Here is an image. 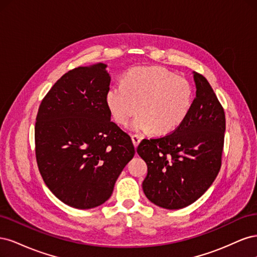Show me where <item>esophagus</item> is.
Wrapping results in <instances>:
<instances>
[{"mask_svg": "<svg viewBox=\"0 0 257 257\" xmlns=\"http://www.w3.org/2000/svg\"><path fill=\"white\" fill-rule=\"evenodd\" d=\"M132 141H133L134 146L137 147L139 145V143H141V141H142V137L139 136V135H137V134H134V135H132Z\"/></svg>", "mask_w": 257, "mask_h": 257, "instance_id": "34e87169", "label": "esophagus"}]
</instances>
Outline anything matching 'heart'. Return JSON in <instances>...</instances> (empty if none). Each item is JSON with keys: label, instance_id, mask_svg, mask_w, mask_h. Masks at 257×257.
Segmentation results:
<instances>
[{"label": "heart", "instance_id": "obj_1", "mask_svg": "<svg viewBox=\"0 0 257 257\" xmlns=\"http://www.w3.org/2000/svg\"><path fill=\"white\" fill-rule=\"evenodd\" d=\"M193 87L183 77L160 66H137L124 74L121 83L106 92V105L112 119L136 132L166 135L178 128L188 116L193 103Z\"/></svg>", "mask_w": 257, "mask_h": 257}]
</instances>
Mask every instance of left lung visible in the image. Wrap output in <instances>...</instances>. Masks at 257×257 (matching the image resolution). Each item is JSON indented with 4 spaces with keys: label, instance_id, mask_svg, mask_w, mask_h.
<instances>
[{
    "label": "left lung",
    "instance_id": "left-lung-1",
    "mask_svg": "<svg viewBox=\"0 0 257 257\" xmlns=\"http://www.w3.org/2000/svg\"><path fill=\"white\" fill-rule=\"evenodd\" d=\"M196 97L184 122L173 133L143 139L137 153L148 174L143 189L150 201L165 209L193 204L210 188L222 165L225 112L211 85L194 73Z\"/></svg>",
    "mask_w": 257,
    "mask_h": 257
}]
</instances>
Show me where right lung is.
<instances>
[{
    "label": "right lung",
    "instance_id": "add662e5",
    "mask_svg": "<svg viewBox=\"0 0 257 257\" xmlns=\"http://www.w3.org/2000/svg\"><path fill=\"white\" fill-rule=\"evenodd\" d=\"M105 68L98 63L68 71L45 95L36 115L35 155L44 182L77 209L104 204L135 154L130 135L110 120Z\"/></svg>",
    "mask_w": 257,
    "mask_h": 257
}]
</instances>
